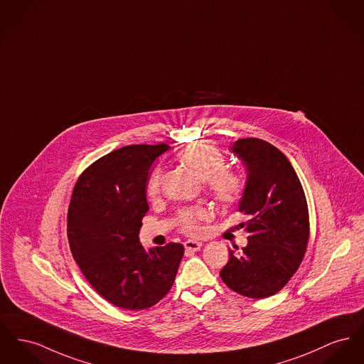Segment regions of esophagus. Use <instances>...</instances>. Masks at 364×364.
<instances>
[{
  "label": "esophagus",
  "mask_w": 364,
  "mask_h": 364,
  "mask_svg": "<svg viewBox=\"0 0 364 364\" xmlns=\"http://www.w3.org/2000/svg\"><path fill=\"white\" fill-rule=\"evenodd\" d=\"M184 247H186V252H187V253H195V252L200 250V247H202V242L188 239V240H186V242H184Z\"/></svg>",
  "instance_id": "esophagus-1"
}]
</instances>
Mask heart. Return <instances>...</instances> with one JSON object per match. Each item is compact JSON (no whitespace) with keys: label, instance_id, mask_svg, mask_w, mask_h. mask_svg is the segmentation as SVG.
<instances>
[{"label":"heart","instance_id":"heart-1","mask_svg":"<svg viewBox=\"0 0 364 364\" xmlns=\"http://www.w3.org/2000/svg\"><path fill=\"white\" fill-rule=\"evenodd\" d=\"M178 162H181L188 171L199 180H208V187L214 199L224 205H232L240 198L243 191V180L234 171L225 166L223 154L208 141H195L178 151ZM161 190V174L159 171L151 173L147 181L146 191L150 198H155ZM208 213L205 210H186L180 214L183 227L187 232L195 234L199 231L198 223L205 220Z\"/></svg>","mask_w":364,"mask_h":364}]
</instances>
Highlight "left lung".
Wrapping results in <instances>:
<instances>
[{"mask_svg": "<svg viewBox=\"0 0 364 364\" xmlns=\"http://www.w3.org/2000/svg\"><path fill=\"white\" fill-rule=\"evenodd\" d=\"M230 151L246 168L239 212L249 234L240 250L230 249L223 282L250 299L271 297L299 269L309 237V215L299 176L286 155L259 139L236 140Z\"/></svg>", "mask_w": 364, "mask_h": 364, "instance_id": "1", "label": "left lung"}]
</instances>
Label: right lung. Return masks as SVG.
<instances>
[{
  "label": "right lung",
  "instance_id": "right-lung-1",
  "mask_svg": "<svg viewBox=\"0 0 364 364\" xmlns=\"http://www.w3.org/2000/svg\"><path fill=\"white\" fill-rule=\"evenodd\" d=\"M171 147L139 144L111 151L78 178L67 215L75 262L92 287L118 308L147 309L164 299L177 275L184 247L140 243L149 212L151 165Z\"/></svg>",
  "mask_w": 364,
  "mask_h": 364
}]
</instances>
